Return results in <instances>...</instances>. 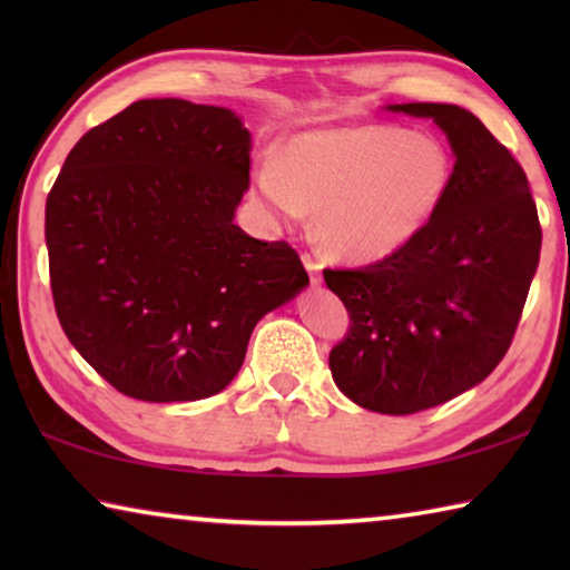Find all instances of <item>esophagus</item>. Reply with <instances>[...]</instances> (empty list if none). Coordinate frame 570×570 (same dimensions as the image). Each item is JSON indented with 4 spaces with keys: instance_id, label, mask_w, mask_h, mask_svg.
Segmentation results:
<instances>
[{
    "instance_id": "esophagus-1",
    "label": "esophagus",
    "mask_w": 570,
    "mask_h": 570,
    "mask_svg": "<svg viewBox=\"0 0 570 570\" xmlns=\"http://www.w3.org/2000/svg\"><path fill=\"white\" fill-rule=\"evenodd\" d=\"M302 262H304V266H306V272H308V282H312V286L322 284V266H320V262H316V258H312L308 254H304V256H302Z\"/></svg>"
}]
</instances>
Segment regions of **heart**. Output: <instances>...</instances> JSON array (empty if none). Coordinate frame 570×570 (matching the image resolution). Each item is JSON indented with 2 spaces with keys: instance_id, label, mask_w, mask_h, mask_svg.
<instances>
[{
  "instance_id": "1",
  "label": "heart",
  "mask_w": 570,
  "mask_h": 570,
  "mask_svg": "<svg viewBox=\"0 0 570 570\" xmlns=\"http://www.w3.org/2000/svg\"><path fill=\"white\" fill-rule=\"evenodd\" d=\"M452 153L438 135L390 122L308 130L254 186L278 216L314 210V234L340 262L370 264L417 238L452 186Z\"/></svg>"
}]
</instances>
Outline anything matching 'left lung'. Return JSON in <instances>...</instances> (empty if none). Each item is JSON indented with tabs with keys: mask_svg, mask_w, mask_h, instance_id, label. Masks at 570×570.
Returning a JSON list of instances; mask_svg holds the SVG:
<instances>
[{
	"mask_svg": "<svg viewBox=\"0 0 570 570\" xmlns=\"http://www.w3.org/2000/svg\"><path fill=\"white\" fill-rule=\"evenodd\" d=\"M387 110L448 135L452 186L404 248L362 268H324L352 320L330 370L360 407L412 414L475 387L503 360L543 236L523 168L475 115L445 102Z\"/></svg>",
	"mask_w": 570,
	"mask_h": 570,
	"instance_id": "1",
	"label": "left lung"
}]
</instances>
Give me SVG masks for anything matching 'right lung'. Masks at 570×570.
I'll list each match as a JSON object with an SVG mask.
<instances>
[{
    "instance_id": "add662e5",
    "label": "right lung",
    "mask_w": 570,
    "mask_h": 570,
    "mask_svg": "<svg viewBox=\"0 0 570 570\" xmlns=\"http://www.w3.org/2000/svg\"><path fill=\"white\" fill-rule=\"evenodd\" d=\"M248 170L238 115L178 98L128 105L67 156L45 208L57 320L118 392L218 394L258 320L308 284L286 240L234 224Z\"/></svg>"
}]
</instances>
